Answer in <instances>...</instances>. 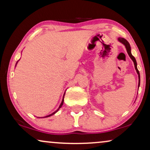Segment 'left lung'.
<instances>
[{"label": "left lung", "instance_id": "8db88e82", "mask_svg": "<svg viewBox=\"0 0 150 150\" xmlns=\"http://www.w3.org/2000/svg\"><path fill=\"white\" fill-rule=\"evenodd\" d=\"M118 40L119 42H120L121 43H122L124 45L125 47H126V50H127V52H128V54L129 56H130V59H132L133 61V62H134V67H135V69H136L137 74H138L139 75V87L140 86V74H139V71L138 70V69H137V61H136V59L134 57L132 56V54H131V48H130V44H129L128 41L126 40H125L124 38H118Z\"/></svg>", "mask_w": 150, "mask_h": 150}]
</instances>
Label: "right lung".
I'll return each mask as SVG.
<instances>
[{
  "label": "right lung",
  "instance_id": "right-lung-1",
  "mask_svg": "<svg viewBox=\"0 0 150 150\" xmlns=\"http://www.w3.org/2000/svg\"><path fill=\"white\" fill-rule=\"evenodd\" d=\"M64 96H65V94H64ZM64 96H63V100H62V102H61V104H60V106H59V108L58 109H57L56 111L55 112H53V113H52V114H50V115H48V116H46V117H50V116H51V115H54V113H56V112L58 111V110H59V108H60L61 106H62V105H63V100H64Z\"/></svg>",
  "mask_w": 150,
  "mask_h": 150
}]
</instances>
